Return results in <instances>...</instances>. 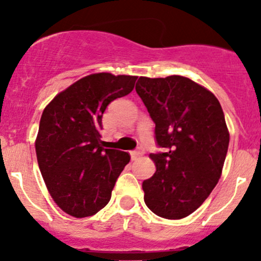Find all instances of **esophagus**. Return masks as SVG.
<instances>
[{
  "mask_svg": "<svg viewBox=\"0 0 261 261\" xmlns=\"http://www.w3.org/2000/svg\"><path fill=\"white\" fill-rule=\"evenodd\" d=\"M143 154L144 152L141 151V150H135V151H131V159L133 160L139 159V158H140Z\"/></svg>",
  "mask_w": 261,
  "mask_h": 261,
  "instance_id": "1",
  "label": "esophagus"
}]
</instances>
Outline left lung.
<instances>
[{"label": "left lung", "instance_id": "8db88e82", "mask_svg": "<svg viewBox=\"0 0 261 261\" xmlns=\"http://www.w3.org/2000/svg\"><path fill=\"white\" fill-rule=\"evenodd\" d=\"M135 89L164 149L150 154L156 172L143 181L144 201L163 218L187 217L206 201L222 173L230 141L222 107L212 92L181 75L140 77Z\"/></svg>", "mask_w": 261, "mask_h": 261}]
</instances>
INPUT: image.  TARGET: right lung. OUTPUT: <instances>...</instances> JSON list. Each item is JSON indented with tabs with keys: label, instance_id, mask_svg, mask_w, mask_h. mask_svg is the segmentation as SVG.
<instances>
[{
	"label": "right lung",
	"instance_id": "right-lung-1",
	"mask_svg": "<svg viewBox=\"0 0 261 261\" xmlns=\"http://www.w3.org/2000/svg\"><path fill=\"white\" fill-rule=\"evenodd\" d=\"M138 77L96 73L54 97L40 118L36 158L50 196L65 213L94 215L111 199L130 162L125 151L101 140L102 116L112 101L134 89Z\"/></svg>",
	"mask_w": 261,
	"mask_h": 261
}]
</instances>
